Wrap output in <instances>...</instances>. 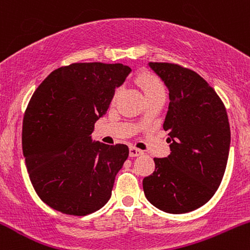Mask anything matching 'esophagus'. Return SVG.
<instances>
[{
  "label": "esophagus",
  "mask_w": 250,
  "mask_h": 250,
  "mask_svg": "<svg viewBox=\"0 0 250 250\" xmlns=\"http://www.w3.org/2000/svg\"><path fill=\"white\" fill-rule=\"evenodd\" d=\"M143 151L141 149L139 148H135V147H130L129 148V155H130V157H136V156H140V155H142Z\"/></svg>",
  "instance_id": "34e87169"
}]
</instances>
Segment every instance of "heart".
I'll list each match as a JSON object with an SVG mask.
<instances>
[{"instance_id": "b5f03b06", "label": "heart", "mask_w": 250, "mask_h": 250, "mask_svg": "<svg viewBox=\"0 0 250 250\" xmlns=\"http://www.w3.org/2000/svg\"><path fill=\"white\" fill-rule=\"evenodd\" d=\"M137 82H139V84L141 85V88L143 89V93H145L146 96H149L155 93H160V91H165V88H163L161 81L150 73L140 74L139 77H137ZM119 93H120V89H117L114 97L119 95Z\"/></svg>"}]
</instances>
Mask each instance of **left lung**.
<instances>
[{
  "label": "left lung",
  "mask_w": 250,
  "mask_h": 250,
  "mask_svg": "<svg viewBox=\"0 0 250 250\" xmlns=\"http://www.w3.org/2000/svg\"><path fill=\"white\" fill-rule=\"evenodd\" d=\"M148 65L169 90L163 129L169 131L170 154L155 157V170L143 179V191L160 210L189 213L207 203L222 181L230 147L228 115L197 73L174 63Z\"/></svg>",
  "instance_id": "8db88e82"
}]
</instances>
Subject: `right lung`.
Listing matches in <instances>:
<instances>
[{
    "instance_id": "add662e5",
    "label": "right lung",
    "mask_w": 250,
    "mask_h": 250,
    "mask_svg": "<svg viewBox=\"0 0 250 250\" xmlns=\"http://www.w3.org/2000/svg\"><path fill=\"white\" fill-rule=\"evenodd\" d=\"M130 71L121 63H73L51 71L31 96L22 127L25 166L36 194L55 210L83 216L110 199L129 149L93 142L91 133Z\"/></svg>"
}]
</instances>
